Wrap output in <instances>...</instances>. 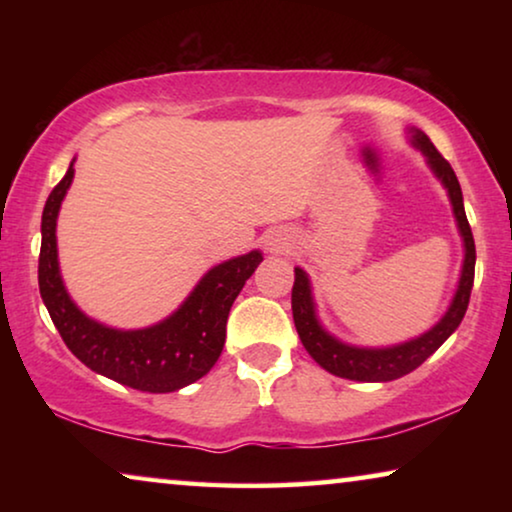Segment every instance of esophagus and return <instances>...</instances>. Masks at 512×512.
Masks as SVG:
<instances>
[{
    "mask_svg": "<svg viewBox=\"0 0 512 512\" xmlns=\"http://www.w3.org/2000/svg\"><path fill=\"white\" fill-rule=\"evenodd\" d=\"M265 244H268V251H272V254H277V251H282L284 249V237L282 235H270L268 237V242H265Z\"/></svg>",
    "mask_w": 512,
    "mask_h": 512,
    "instance_id": "obj_1",
    "label": "esophagus"
}]
</instances>
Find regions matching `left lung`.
<instances>
[{
	"mask_svg": "<svg viewBox=\"0 0 512 512\" xmlns=\"http://www.w3.org/2000/svg\"><path fill=\"white\" fill-rule=\"evenodd\" d=\"M405 132H408L410 144L424 156L433 177H436L447 191L454 221H457V230L461 235V242H464V263H461L457 291H454L443 317H440L429 331L419 333L417 338H410L405 342H398V345L387 347L349 345V342L335 338L331 331H326L317 314V303H314L312 296L310 277H307V272L303 268H296V282H293L291 291V310L300 342H303L307 354H310L321 368L328 370L331 375L345 377V380L391 382L412 373V370L422 366V363L429 359L454 331H457L461 319H464L466 314L468 298H471L475 275V242L464 212V195H461L457 174H454L450 163L440 156L436 146L431 144V139L426 137L422 130L408 128Z\"/></svg>",
	"mask_w": 512,
	"mask_h": 512,
	"instance_id": "obj_1",
	"label": "left lung"
}]
</instances>
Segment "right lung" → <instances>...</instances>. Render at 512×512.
<instances>
[{"label": "right lung", "instance_id": "obj_1", "mask_svg": "<svg viewBox=\"0 0 512 512\" xmlns=\"http://www.w3.org/2000/svg\"><path fill=\"white\" fill-rule=\"evenodd\" d=\"M74 160L48 195L41 214V300L65 345L97 375L149 394L184 389L207 375L219 361L230 307L263 261V254L254 249L209 268L184 303L158 324L130 331L102 324L74 303L60 275L55 228L62 200L74 179Z\"/></svg>", "mask_w": 512, "mask_h": 512}]
</instances>
